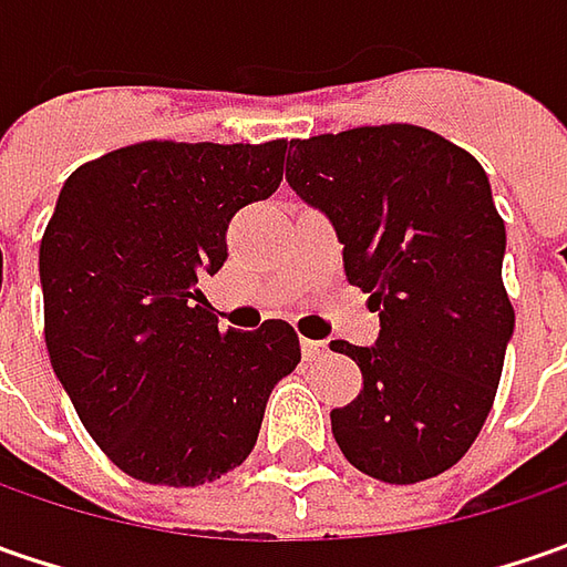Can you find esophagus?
Instances as JSON below:
<instances>
[{
    "instance_id": "esophagus-1",
    "label": "esophagus",
    "mask_w": 567,
    "mask_h": 567,
    "mask_svg": "<svg viewBox=\"0 0 567 567\" xmlns=\"http://www.w3.org/2000/svg\"><path fill=\"white\" fill-rule=\"evenodd\" d=\"M328 353V343H321V340H302V357L306 360H321Z\"/></svg>"
}]
</instances>
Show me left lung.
Masks as SVG:
<instances>
[{"mask_svg":"<svg viewBox=\"0 0 567 567\" xmlns=\"http://www.w3.org/2000/svg\"><path fill=\"white\" fill-rule=\"evenodd\" d=\"M290 147L287 183L328 214L347 280L381 321L375 347L331 340L362 372L357 401L331 410V432L372 480H432L476 442L514 334L489 176L464 147L406 122Z\"/></svg>","mask_w":567,"mask_h":567,"instance_id":"1","label":"left lung"}]
</instances>
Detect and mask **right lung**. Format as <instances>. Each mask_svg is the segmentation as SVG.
<instances>
[{
    "label": "right lung",
    "mask_w": 567,
    "mask_h": 567,
    "mask_svg": "<svg viewBox=\"0 0 567 567\" xmlns=\"http://www.w3.org/2000/svg\"><path fill=\"white\" fill-rule=\"evenodd\" d=\"M287 142H138L78 166L40 239L43 338L103 454L154 486H202L258 442L299 338L220 331L198 280L239 207L284 179Z\"/></svg>",
    "instance_id": "add662e5"
}]
</instances>
